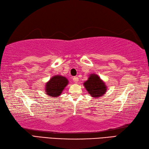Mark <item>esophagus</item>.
Wrapping results in <instances>:
<instances>
[{"label": "esophagus", "instance_id": "1", "mask_svg": "<svg viewBox=\"0 0 149 149\" xmlns=\"http://www.w3.org/2000/svg\"><path fill=\"white\" fill-rule=\"evenodd\" d=\"M72 80H73V81L75 82V83H77L78 81V78L77 77H73V79H72Z\"/></svg>", "mask_w": 149, "mask_h": 149}]
</instances>
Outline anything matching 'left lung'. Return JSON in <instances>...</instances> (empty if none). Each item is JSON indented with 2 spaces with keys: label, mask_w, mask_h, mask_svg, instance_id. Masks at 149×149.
<instances>
[{
  "label": "left lung",
  "mask_w": 149,
  "mask_h": 149,
  "mask_svg": "<svg viewBox=\"0 0 149 149\" xmlns=\"http://www.w3.org/2000/svg\"><path fill=\"white\" fill-rule=\"evenodd\" d=\"M84 86L92 97H99L107 92V86L97 74H92L88 80L84 83Z\"/></svg>",
  "instance_id": "8db88e82"
}]
</instances>
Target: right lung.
<instances>
[{
  "label": "right lung",
  "mask_w": 149,
  "mask_h": 149,
  "mask_svg": "<svg viewBox=\"0 0 149 149\" xmlns=\"http://www.w3.org/2000/svg\"><path fill=\"white\" fill-rule=\"evenodd\" d=\"M68 84L67 78L60 75L52 77L46 84V94L50 97H57Z\"/></svg>",
  "instance_id": "1"
}]
</instances>
